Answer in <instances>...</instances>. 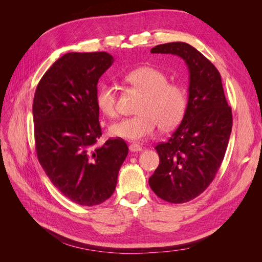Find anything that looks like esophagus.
Listing matches in <instances>:
<instances>
[{"label":"esophagus","instance_id":"1","mask_svg":"<svg viewBox=\"0 0 262 262\" xmlns=\"http://www.w3.org/2000/svg\"><path fill=\"white\" fill-rule=\"evenodd\" d=\"M129 149H130V152H140V150H142V146L139 144L133 143V144L129 145Z\"/></svg>","mask_w":262,"mask_h":262}]
</instances>
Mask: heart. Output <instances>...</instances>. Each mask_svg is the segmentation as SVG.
<instances>
[{
	"instance_id": "obj_1",
	"label": "heart",
	"mask_w": 262,
	"mask_h": 262,
	"mask_svg": "<svg viewBox=\"0 0 262 262\" xmlns=\"http://www.w3.org/2000/svg\"><path fill=\"white\" fill-rule=\"evenodd\" d=\"M124 81L143 93L137 108V116L124 118L109 125L112 137L140 141L152 136L160 125L163 130L177 126L187 110V93L178 83L168 82V77L157 68L143 66L129 71ZM96 105L107 117L117 114V93L109 83H102L96 91Z\"/></svg>"
}]
</instances>
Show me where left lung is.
I'll return each mask as SVG.
<instances>
[{
  "label": "left lung",
  "mask_w": 262,
  "mask_h": 262,
  "mask_svg": "<svg viewBox=\"0 0 262 262\" xmlns=\"http://www.w3.org/2000/svg\"><path fill=\"white\" fill-rule=\"evenodd\" d=\"M150 52L178 55L189 69L185 117L168 141L155 146L160 165L148 179L161 199L185 203L201 194L221 167L232 132V108L217 69L192 46L169 42Z\"/></svg>",
  "instance_id": "1"
}]
</instances>
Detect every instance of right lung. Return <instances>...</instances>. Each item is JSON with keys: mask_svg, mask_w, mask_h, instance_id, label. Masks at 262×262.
<instances>
[{"mask_svg": "<svg viewBox=\"0 0 262 262\" xmlns=\"http://www.w3.org/2000/svg\"><path fill=\"white\" fill-rule=\"evenodd\" d=\"M113 63L107 52L67 53L43 74L35 92L38 161L63 195L85 207L112 196L129 152L119 138L95 146L101 137L97 83Z\"/></svg>", "mask_w": 262, "mask_h": 262, "instance_id": "obj_1", "label": "right lung"}]
</instances>
